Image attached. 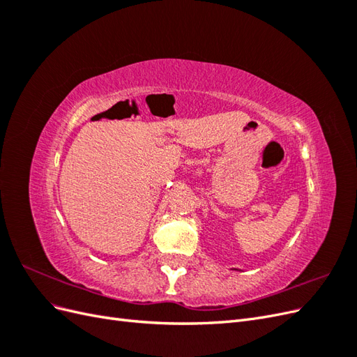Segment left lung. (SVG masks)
Here are the masks:
<instances>
[{
  "label": "left lung",
  "mask_w": 357,
  "mask_h": 357,
  "mask_svg": "<svg viewBox=\"0 0 357 357\" xmlns=\"http://www.w3.org/2000/svg\"><path fill=\"white\" fill-rule=\"evenodd\" d=\"M235 269V268H234ZM235 271H240V269H235Z\"/></svg>",
  "instance_id": "1"
}]
</instances>
